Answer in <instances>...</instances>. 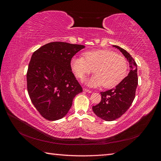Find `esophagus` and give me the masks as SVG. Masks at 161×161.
<instances>
[{
	"label": "esophagus",
	"instance_id": "esophagus-1",
	"mask_svg": "<svg viewBox=\"0 0 161 161\" xmlns=\"http://www.w3.org/2000/svg\"><path fill=\"white\" fill-rule=\"evenodd\" d=\"M83 91H85V92H89V93H91V92H92L91 91H90V90H89V89H83Z\"/></svg>",
	"mask_w": 161,
	"mask_h": 161
}]
</instances>
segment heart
Segmentation results:
<instances>
[{
    "instance_id": "b5f03b06",
    "label": "heart",
    "mask_w": 161,
    "mask_h": 161,
    "mask_svg": "<svg viewBox=\"0 0 161 161\" xmlns=\"http://www.w3.org/2000/svg\"><path fill=\"white\" fill-rule=\"evenodd\" d=\"M83 57H73L70 67L80 79L90 74L95 75L85 81L91 87L103 85L105 89L115 87L127 75L128 64L125 58L110 50H97L84 53Z\"/></svg>"
}]
</instances>
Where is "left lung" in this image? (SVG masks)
Segmentation results:
<instances>
[{
    "instance_id": "left-lung-1",
    "label": "left lung",
    "mask_w": 161,
    "mask_h": 161,
    "mask_svg": "<svg viewBox=\"0 0 161 161\" xmlns=\"http://www.w3.org/2000/svg\"><path fill=\"white\" fill-rule=\"evenodd\" d=\"M118 49L129 62L130 70L128 75L115 88L101 92V101L99 104L92 106V111L97 116L105 121H114L127 111L135 98L138 86L137 64L130 53L118 46Z\"/></svg>"
}]
</instances>
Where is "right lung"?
Instances as JSON below:
<instances>
[{
  "label": "right lung",
  "instance_id": "right-lung-1",
  "mask_svg": "<svg viewBox=\"0 0 161 161\" xmlns=\"http://www.w3.org/2000/svg\"><path fill=\"white\" fill-rule=\"evenodd\" d=\"M82 45L51 42L34 52L27 72V91L42 116L50 121L68 114L82 89L72 72L70 60Z\"/></svg>",
  "mask_w": 161,
  "mask_h": 161
}]
</instances>
